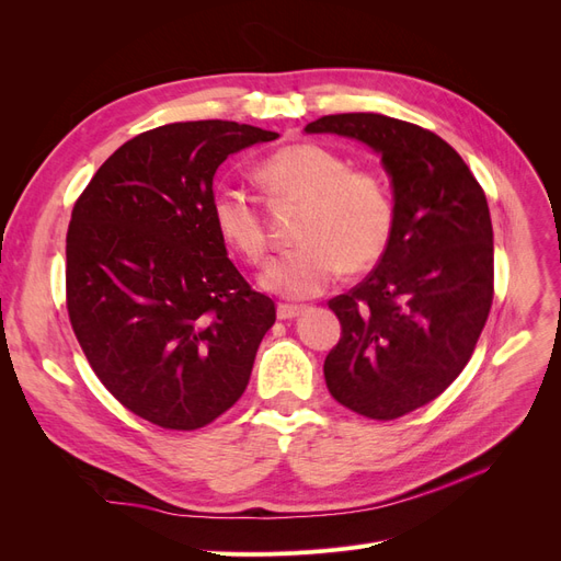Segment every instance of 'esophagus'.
<instances>
[{
	"label": "esophagus",
	"instance_id": "34e87169",
	"mask_svg": "<svg viewBox=\"0 0 561 561\" xmlns=\"http://www.w3.org/2000/svg\"><path fill=\"white\" fill-rule=\"evenodd\" d=\"M301 311H304V307H297V304H278L276 316L280 320H290V318H297Z\"/></svg>",
	"mask_w": 561,
	"mask_h": 561
}]
</instances>
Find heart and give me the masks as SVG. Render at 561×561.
Segmentation results:
<instances>
[{"instance_id": "heart-1", "label": "heart", "mask_w": 561, "mask_h": 561, "mask_svg": "<svg viewBox=\"0 0 561 561\" xmlns=\"http://www.w3.org/2000/svg\"><path fill=\"white\" fill-rule=\"evenodd\" d=\"M257 178L276 201L301 203L295 245L271 262L262 285L283 297L320 295L346 268L375 266L393 239L396 198L371 168H353L339 151L316 142L287 145L257 165ZM213 225L229 248L252 264L268 250L262 213L248 192L219 184L210 194Z\"/></svg>"}]
</instances>
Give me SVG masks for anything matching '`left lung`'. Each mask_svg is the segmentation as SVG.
Instances as JSON below:
<instances>
[{
    "label": "left lung",
    "instance_id": "left-lung-1",
    "mask_svg": "<svg viewBox=\"0 0 561 561\" xmlns=\"http://www.w3.org/2000/svg\"><path fill=\"white\" fill-rule=\"evenodd\" d=\"M307 133L369 145L393 178L396 229L383 257L328 301L342 336L325 358L332 398L393 421L435 400L463 371L494 301L486 196L439 135L393 116H320Z\"/></svg>",
    "mask_w": 561,
    "mask_h": 561
}]
</instances>
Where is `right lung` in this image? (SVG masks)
I'll return each mask as SVG.
<instances>
[{
    "label": "right lung",
    "instance_id": "add662e5",
    "mask_svg": "<svg viewBox=\"0 0 561 561\" xmlns=\"http://www.w3.org/2000/svg\"><path fill=\"white\" fill-rule=\"evenodd\" d=\"M276 138L222 118L151 128L75 203L67 316L95 377L154 426L196 431L222 416L276 322L274 299L252 290L210 217L217 168Z\"/></svg>",
    "mask_w": 561,
    "mask_h": 561
}]
</instances>
